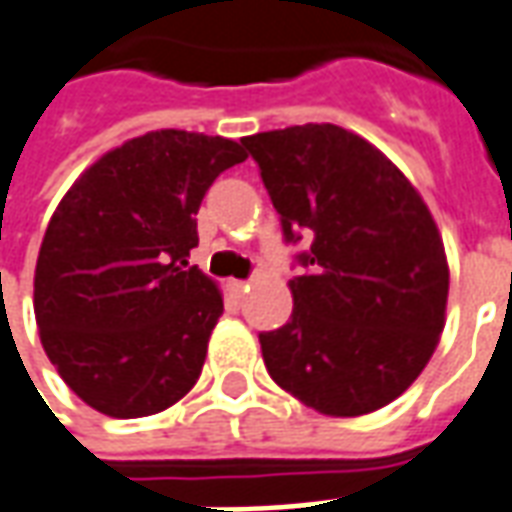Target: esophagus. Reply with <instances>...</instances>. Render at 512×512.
I'll return each mask as SVG.
<instances>
[{
	"instance_id": "1",
	"label": "esophagus",
	"mask_w": 512,
	"mask_h": 512,
	"mask_svg": "<svg viewBox=\"0 0 512 512\" xmlns=\"http://www.w3.org/2000/svg\"><path fill=\"white\" fill-rule=\"evenodd\" d=\"M246 291H249V282H244V280H232L230 282V293L235 296V299H241Z\"/></svg>"
}]
</instances>
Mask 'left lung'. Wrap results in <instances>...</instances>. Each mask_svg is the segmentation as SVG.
Segmentation results:
<instances>
[{
    "label": "left lung",
    "mask_w": 512,
    "mask_h": 512,
    "mask_svg": "<svg viewBox=\"0 0 512 512\" xmlns=\"http://www.w3.org/2000/svg\"><path fill=\"white\" fill-rule=\"evenodd\" d=\"M285 241L313 235L293 313L260 332L271 380L324 416L391 405L446 324L449 263L430 207L377 146L338 124L244 138Z\"/></svg>",
    "instance_id": "left-lung-1"
}]
</instances>
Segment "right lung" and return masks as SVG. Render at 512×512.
<instances>
[{
	"label": "right lung",
	"instance_id": "1",
	"mask_svg": "<svg viewBox=\"0 0 512 512\" xmlns=\"http://www.w3.org/2000/svg\"><path fill=\"white\" fill-rule=\"evenodd\" d=\"M221 135L157 130L82 171L49 219L32 307L46 357L85 405L155 416L191 391L224 313L216 282L185 257L221 171L244 163Z\"/></svg>",
	"mask_w": 512,
	"mask_h": 512
}]
</instances>
